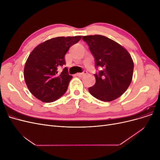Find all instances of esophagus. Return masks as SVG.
Returning <instances> with one entry per match:
<instances>
[{
    "mask_svg": "<svg viewBox=\"0 0 160 160\" xmlns=\"http://www.w3.org/2000/svg\"><path fill=\"white\" fill-rule=\"evenodd\" d=\"M87 72H87L86 71H83L82 72H79V73H77V76H79V77H82V76H83V75L86 74Z\"/></svg>",
    "mask_w": 160,
    "mask_h": 160,
    "instance_id": "1",
    "label": "esophagus"
}]
</instances>
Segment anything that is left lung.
<instances>
[{"label":"left lung","instance_id":"8db88e82","mask_svg":"<svg viewBox=\"0 0 160 160\" xmlns=\"http://www.w3.org/2000/svg\"><path fill=\"white\" fill-rule=\"evenodd\" d=\"M95 58V67L101 70L94 74L96 82L89 88L94 98L103 101H113L128 89L132 82L133 62L127 50L105 36H84Z\"/></svg>","mask_w":160,"mask_h":160}]
</instances>
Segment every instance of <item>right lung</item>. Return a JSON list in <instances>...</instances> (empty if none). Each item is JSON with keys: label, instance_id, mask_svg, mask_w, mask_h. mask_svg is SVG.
<instances>
[{"label": "right lung", "instance_id": "1", "mask_svg": "<svg viewBox=\"0 0 160 160\" xmlns=\"http://www.w3.org/2000/svg\"><path fill=\"white\" fill-rule=\"evenodd\" d=\"M81 36L52 38L38 45L28 57L24 77L31 93L42 102L50 103L63 95L72 79L66 68L65 55Z\"/></svg>", "mask_w": 160, "mask_h": 160}]
</instances>
